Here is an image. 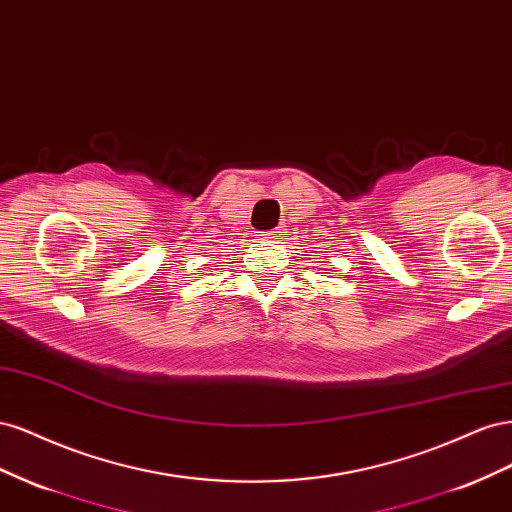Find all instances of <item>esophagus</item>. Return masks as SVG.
Returning a JSON list of instances; mask_svg holds the SVG:
<instances>
[{
  "label": "esophagus",
  "mask_w": 512,
  "mask_h": 512,
  "mask_svg": "<svg viewBox=\"0 0 512 512\" xmlns=\"http://www.w3.org/2000/svg\"><path fill=\"white\" fill-rule=\"evenodd\" d=\"M280 237H282L280 228H273V230H269V232H265V235H262V239H267V241H277Z\"/></svg>",
  "instance_id": "esophagus-1"
}]
</instances>
